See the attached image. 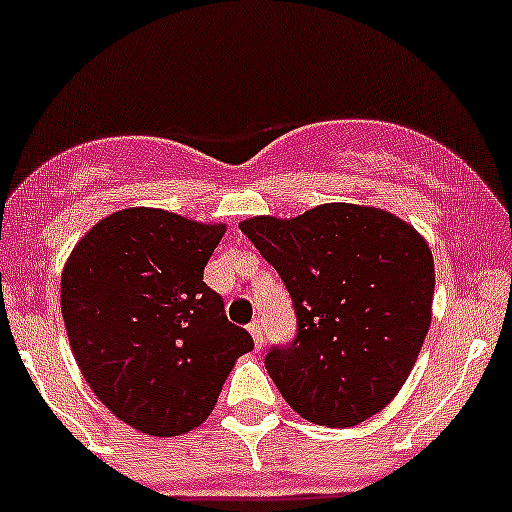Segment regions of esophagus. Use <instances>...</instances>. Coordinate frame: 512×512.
<instances>
[{"label": "esophagus", "instance_id": "1", "mask_svg": "<svg viewBox=\"0 0 512 512\" xmlns=\"http://www.w3.org/2000/svg\"><path fill=\"white\" fill-rule=\"evenodd\" d=\"M247 333H250L252 340H255V350H262V345H265V338H262L260 323H250V325H247Z\"/></svg>", "mask_w": 512, "mask_h": 512}]
</instances>
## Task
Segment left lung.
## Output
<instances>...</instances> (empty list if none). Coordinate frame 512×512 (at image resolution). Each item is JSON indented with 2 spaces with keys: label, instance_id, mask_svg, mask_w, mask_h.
Segmentation results:
<instances>
[{
  "label": "left lung",
  "instance_id": "1",
  "mask_svg": "<svg viewBox=\"0 0 512 512\" xmlns=\"http://www.w3.org/2000/svg\"><path fill=\"white\" fill-rule=\"evenodd\" d=\"M240 230L294 299L296 340L265 367L311 423L352 428L393 401L432 320L435 262L411 223L374 206L320 204Z\"/></svg>",
  "mask_w": 512,
  "mask_h": 512
}]
</instances>
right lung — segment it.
<instances>
[{
	"instance_id": "add662e5",
	"label": "right lung",
	"mask_w": 512,
	"mask_h": 512,
	"mask_svg": "<svg viewBox=\"0 0 512 512\" xmlns=\"http://www.w3.org/2000/svg\"><path fill=\"white\" fill-rule=\"evenodd\" d=\"M226 223L133 206L101 218L67 257L60 308L94 396L133 430L199 428L252 338L223 313L204 267Z\"/></svg>"
}]
</instances>
